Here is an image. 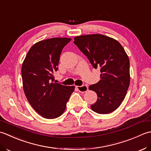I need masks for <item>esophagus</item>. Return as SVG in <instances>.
I'll use <instances>...</instances> for the list:
<instances>
[{"label": "esophagus", "mask_w": 151, "mask_h": 151, "mask_svg": "<svg viewBox=\"0 0 151 151\" xmlns=\"http://www.w3.org/2000/svg\"><path fill=\"white\" fill-rule=\"evenodd\" d=\"M76 88L81 93H84L88 91V87L87 85H82V86H76Z\"/></svg>", "instance_id": "esophagus-1"}]
</instances>
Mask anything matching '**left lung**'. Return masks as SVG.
<instances>
[{
	"mask_svg": "<svg viewBox=\"0 0 151 151\" xmlns=\"http://www.w3.org/2000/svg\"><path fill=\"white\" fill-rule=\"evenodd\" d=\"M73 43L94 68H100V80L88 87L98 96L91 109L99 114L114 111L124 100L130 81V60L124 48L116 40L99 34L76 36Z\"/></svg>",
	"mask_w": 151,
	"mask_h": 151,
	"instance_id": "left-lung-1",
	"label": "left lung"
}]
</instances>
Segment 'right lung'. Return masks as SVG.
Masks as SVG:
<instances>
[{
  "instance_id": "add662e5",
  "label": "right lung",
  "mask_w": 151,
  "mask_h": 151,
  "mask_svg": "<svg viewBox=\"0 0 151 151\" xmlns=\"http://www.w3.org/2000/svg\"><path fill=\"white\" fill-rule=\"evenodd\" d=\"M69 38H52L34 44L27 53L21 67L23 87L30 106L42 117L53 119L60 116L74 86L53 83L63 47Z\"/></svg>"
}]
</instances>
